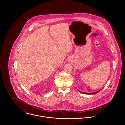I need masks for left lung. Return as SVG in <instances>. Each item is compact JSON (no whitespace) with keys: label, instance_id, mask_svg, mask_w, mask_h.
<instances>
[{"label":"left lung","instance_id":"left-lung-1","mask_svg":"<svg viewBox=\"0 0 125 125\" xmlns=\"http://www.w3.org/2000/svg\"><path fill=\"white\" fill-rule=\"evenodd\" d=\"M80 92H81V93H83V94H88V95H91V94H96V93H98L99 92H100L102 89H101V90H99V91H97V92H91V93H87V92H81V91H80V90H79L78 89H77Z\"/></svg>","mask_w":125,"mask_h":125}]
</instances>
